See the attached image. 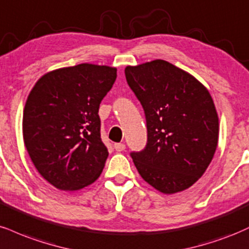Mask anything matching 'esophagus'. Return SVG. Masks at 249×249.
<instances>
[{"label":"esophagus","mask_w":249,"mask_h":249,"mask_svg":"<svg viewBox=\"0 0 249 249\" xmlns=\"http://www.w3.org/2000/svg\"><path fill=\"white\" fill-rule=\"evenodd\" d=\"M114 148H115L116 151H124L125 149V144H124V143H115Z\"/></svg>","instance_id":"1"}]
</instances>
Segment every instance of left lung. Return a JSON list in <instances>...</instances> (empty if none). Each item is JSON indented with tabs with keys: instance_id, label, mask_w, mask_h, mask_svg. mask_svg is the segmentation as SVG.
I'll use <instances>...</instances> for the list:
<instances>
[{
	"instance_id": "8db88e82",
	"label": "left lung",
	"mask_w": 249,
	"mask_h": 249,
	"mask_svg": "<svg viewBox=\"0 0 249 249\" xmlns=\"http://www.w3.org/2000/svg\"><path fill=\"white\" fill-rule=\"evenodd\" d=\"M124 74L147 122V144L130 153L137 171L163 194L190 188L203 176L218 144V115L209 90L162 59L127 66Z\"/></svg>"
}]
</instances>
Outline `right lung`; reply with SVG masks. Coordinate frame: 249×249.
Segmentation results:
<instances>
[{
	"label": "right lung",
	"mask_w": 249,
	"mask_h": 249,
	"mask_svg": "<svg viewBox=\"0 0 249 249\" xmlns=\"http://www.w3.org/2000/svg\"><path fill=\"white\" fill-rule=\"evenodd\" d=\"M115 79L114 67L79 64L46 73L31 89L24 144L38 172L57 189H83L100 176L108 150L99 107Z\"/></svg>",
	"instance_id": "obj_1"
}]
</instances>
